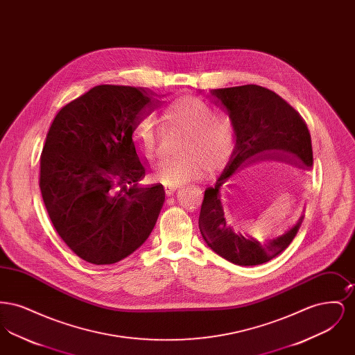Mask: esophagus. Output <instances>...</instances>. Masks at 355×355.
Returning a JSON list of instances; mask_svg holds the SVG:
<instances>
[{
	"label": "esophagus",
	"instance_id": "1",
	"mask_svg": "<svg viewBox=\"0 0 355 355\" xmlns=\"http://www.w3.org/2000/svg\"><path fill=\"white\" fill-rule=\"evenodd\" d=\"M175 190H177V187H174V186H165V193H166V196L174 194Z\"/></svg>",
	"mask_w": 355,
	"mask_h": 355
}]
</instances>
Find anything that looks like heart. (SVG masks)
<instances>
[{"label":"heart","instance_id":"b5f03b06","mask_svg":"<svg viewBox=\"0 0 355 355\" xmlns=\"http://www.w3.org/2000/svg\"><path fill=\"white\" fill-rule=\"evenodd\" d=\"M164 117L170 130L189 132L182 153L184 158H164L154 165L152 178L166 186H178L202 180L207 174L225 169L234 157L238 145L236 122L218 116L217 109L198 97H184L170 102ZM137 150L153 159L165 148L166 130L153 113L139 116L133 126Z\"/></svg>","mask_w":355,"mask_h":355}]
</instances>
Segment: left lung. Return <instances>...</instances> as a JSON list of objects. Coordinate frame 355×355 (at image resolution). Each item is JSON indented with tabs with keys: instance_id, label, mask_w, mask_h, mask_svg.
<instances>
[{
	"instance_id": "left-lung-1",
	"label": "left lung",
	"mask_w": 355,
	"mask_h": 355,
	"mask_svg": "<svg viewBox=\"0 0 355 355\" xmlns=\"http://www.w3.org/2000/svg\"><path fill=\"white\" fill-rule=\"evenodd\" d=\"M236 122L238 145L233 159L213 187H207L200 213V232L210 249L239 266L269 262L297 236L304 216L285 234L261 242L236 233L227 225L220 202V186L236 170L261 161H282L300 168L313 166L311 137L301 114L270 89L258 85L210 90Z\"/></svg>"
}]
</instances>
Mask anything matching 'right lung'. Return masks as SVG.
I'll return each instance as SVG.
<instances>
[{
    "label": "right lung",
    "instance_id": "1",
    "mask_svg": "<svg viewBox=\"0 0 355 355\" xmlns=\"http://www.w3.org/2000/svg\"><path fill=\"white\" fill-rule=\"evenodd\" d=\"M141 87L98 85L53 119L40 158V189L58 236L80 258L112 265L150 236L162 185L144 187L132 138L135 121L158 106Z\"/></svg>",
    "mask_w": 355,
    "mask_h": 355
}]
</instances>
